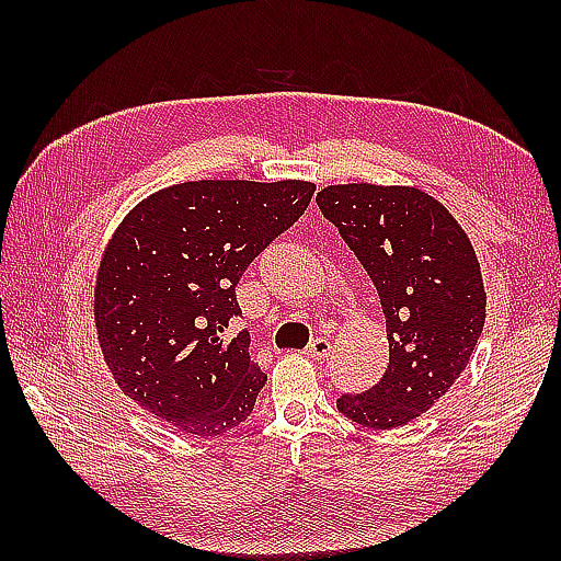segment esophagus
Returning <instances> with one entry per match:
<instances>
[{
    "instance_id": "esophagus-1",
    "label": "esophagus",
    "mask_w": 561,
    "mask_h": 561,
    "mask_svg": "<svg viewBox=\"0 0 561 561\" xmlns=\"http://www.w3.org/2000/svg\"><path fill=\"white\" fill-rule=\"evenodd\" d=\"M330 352H332V342L325 337H316L306 347V356H311V359H328Z\"/></svg>"
}]
</instances>
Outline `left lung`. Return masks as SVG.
<instances>
[{
    "mask_svg": "<svg viewBox=\"0 0 561 561\" xmlns=\"http://www.w3.org/2000/svg\"><path fill=\"white\" fill-rule=\"evenodd\" d=\"M318 207L371 277L386 316L383 378L337 410L371 428L416 420L468 366L484 328L486 294L470 238L416 187L368 183L320 190Z\"/></svg>",
    "mask_w": 561,
    "mask_h": 561,
    "instance_id": "obj_1",
    "label": "left lung"
}]
</instances>
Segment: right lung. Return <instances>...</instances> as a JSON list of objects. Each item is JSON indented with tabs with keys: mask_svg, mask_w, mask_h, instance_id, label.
I'll use <instances>...</instances> for the list:
<instances>
[{
	"mask_svg": "<svg viewBox=\"0 0 561 561\" xmlns=\"http://www.w3.org/2000/svg\"><path fill=\"white\" fill-rule=\"evenodd\" d=\"M313 183L197 181L159 190L117 226L96 279V330L115 383L175 428L217 438L245 422L267 376L236 284L299 221Z\"/></svg>",
	"mask_w": 561,
	"mask_h": 561,
	"instance_id": "add662e5",
	"label": "right lung"
}]
</instances>
